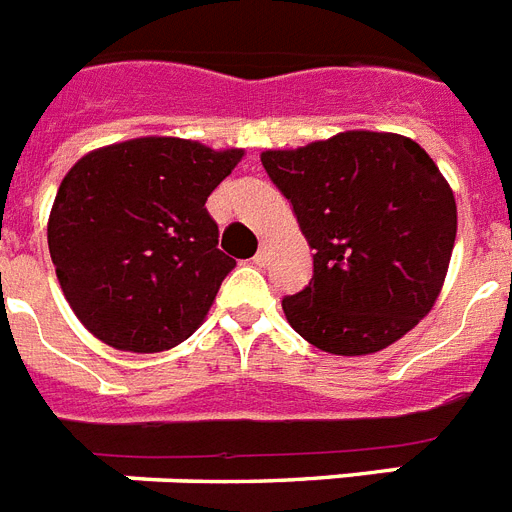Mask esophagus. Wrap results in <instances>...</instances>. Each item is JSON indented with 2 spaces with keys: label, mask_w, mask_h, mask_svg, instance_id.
<instances>
[{
  "label": "esophagus",
  "mask_w": 512,
  "mask_h": 512,
  "mask_svg": "<svg viewBox=\"0 0 512 512\" xmlns=\"http://www.w3.org/2000/svg\"><path fill=\"white\" fill-rule=\"evenodd\" d=\"M267 261H269V248H267V243H261V248H259V251H256V256H253V264H259V267H264Z\"/></svg>",
  "instance_id": "obj_1"
}]
</instances>
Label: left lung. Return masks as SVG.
Returning a JSON list of instances; mask_svg holds the SVG:
<instances>
[{
	"label": "left lung",
	"instance_id": "1",
	"mask_svg": "<svg viewBox=\"0 0 512 512\" xmlns=\"http://www.w3.org/2000/svg\"><path fill=\"white\" fill-rule=\"evenodd\" d=\"M261 163L290 200L314 275L282 312L338 357L386 349L431 312L447 277L457 206L439 166L410 137L341 132Z\"/></svg>",
	"mask_w": 512,
	"mask_h": 512
}]
</instances>
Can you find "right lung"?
Returning <instances> with one entry per match:
<instances>
[{"instance_id":"1","label":"right lung","mask_w":512,"mask_h":512,"mask_svg":"<svg viewBox=\"0 0 512 512\" xmlns=\"http://www.w3.org/2000/svg\"><path fill=\"white\" fill-rule=\"evenodd\" d=\"M243 158L179 137L92 150L60 182L49 256L73 314L113 349H174L206 320L235 259L208 195Z\"/></svg>"}]
</instances>
